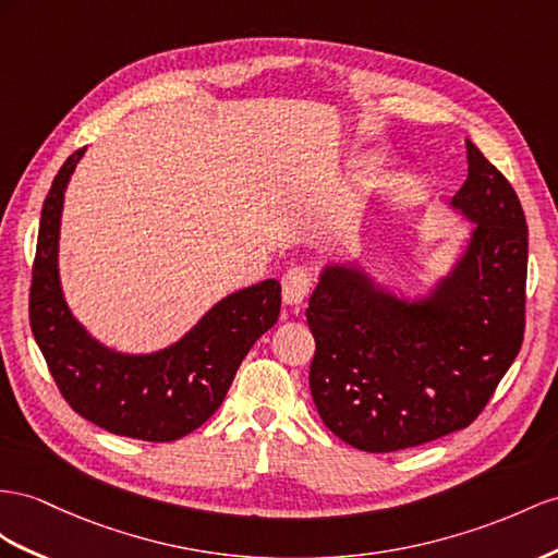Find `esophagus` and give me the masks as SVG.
I'll return each instance as SVG.
<instances>
[{
    "instance_id": "1",
    "label": "esophagus",
    "mask_w": 558,
    "mask_h": 558,
    "mask_svg": "<svg viewBox=\"0 0 558 558\" xmlns=\"http://www.w3.org/2000/svg\"><path fill=\"white\" fill-rule=\"evenodd\" d=\"M308 290H311V278L302 266H294L282 276V302L288 306L302 304Z\"/></svg>"
}]
</instances>
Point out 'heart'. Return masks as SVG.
<instances>
[{
  "mask_svg": "<svg viewBox=\"0 0 558 558\" xmlns=\"http://www.w3.org/2000/svg\"><path fill=\"white\" fill-rule=\"evenodd\" d=\"M363 160H365V162H369V160H373V155H365V157H363Z\"/></svg>",
  "mask_w": 558,
  "mask_h": 558,
  "instance_id": "b5f03b06",
  "label": "heart"
}]
</instances>
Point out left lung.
Wrapping results in <instances>:
<instances>
[{
	"label": "left lung",
	"mask_w": 558,
	"mask_h": 558,
	"mask_svg": "<svg viewBox=\"0 0 558 558\" xmlns=\"http://www.w3.org/2000/svg\"><path fill=\"white\" fill-rule=\"evenodd\" d=\"M466 160L469 177L450 205L476 228L434 296L408 304L347 266H327L311 294L313 403L359 450H405L466 428L523 344L525 214L471 141Z\"/></svg>",
	"instance_id": "obj_1"
}]
</instances>
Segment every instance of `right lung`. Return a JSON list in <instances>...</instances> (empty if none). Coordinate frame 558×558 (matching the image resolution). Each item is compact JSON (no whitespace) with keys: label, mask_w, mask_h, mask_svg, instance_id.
Returning a JSON list of instances; mask_svg holds the SVG:
<instances>
[{"label":"right lung","mask_w":558,"mask_h":558,"mask_svg":"<svg viewBox=\"0 0 558 558\" xmlns=\"http://www.w3.org/2000/svg\"><path fill=\"white\" fill-rule=\"evenodd\" d=\"M87 146L56 174L41 207L31 284V327L49 373L77 415L110 434L167 442L203 426L231 389L247 351L280 316V282L221 299L174 347L150 355L110 351L73 318L59 280L63 193Z\"/></svg>","instance_id":"right-lung-1"}]
</instances>
